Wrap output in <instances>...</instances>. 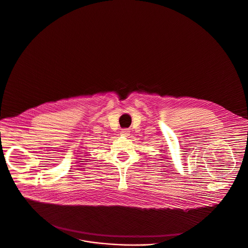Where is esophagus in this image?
<instances>
[{
    "label": "esophagus",
    "instance_id": "34e87169",
    "mask_svg": "<svg viewBox=\"0 0 248 248\" xmlns=\"http://www.w3.org/2000/svg\"><path fill=\"white\" fill-rule=\"evenodd\" d=\"M129 134H130V131L128 129H122L121 130V135L122 136H129Z\"/></svg>",
    "mask_w": 248,
    "mask_h": 248
}]
</instances>
